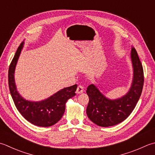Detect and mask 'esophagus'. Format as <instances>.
I'll use <instances>...</instances> for the list:
<instances>
[{
	"instance_id": "esophagus-1",
	"label": "esophagus",
	"mask_w": 155,
	"mask_h": 155,
	"mask_svg": "<svg viewBox=\"0 0 155 155\" xmlns=\"http://www.w3.org/2000/svg\"><path fill=\"white\" fill-rule=\"evenodd\" d=\"M83 86H81V85H78V87H77V93H78V94H80V93H82L83 92Z\"/></svg>"
}]
</instances>
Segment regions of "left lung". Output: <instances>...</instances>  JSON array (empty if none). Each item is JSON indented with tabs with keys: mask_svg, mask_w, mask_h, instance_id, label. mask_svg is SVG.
<instances>
[{
	"mask_svg": "<svg viewBox=\"0 0 155 155\" xmlns=\"http://www.w3.org/2000/svg\"><path fill=\"white\" fill-rule=\"evenodd\" d=\"M133 79L128 92L122 97L110 99L99 91L93 84L88 86L87 94L89 101L87 107L88 117L97 126H115L125 120L134 110L138 101L144 84V72L134 48L131 50Z\"/></svg>",
	"mask_w": 155,
	"mask_h": 155,
	"instance_id": "left-lung-1",
	"label": "left lung"
}]
</instances>
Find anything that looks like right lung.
<instances>
[{"instance_id":"1","label":"right lung","mask_w":155,"mask_h":155,"mask_svg":"<svg viewBox=\"0 0 155 155\" xmlns=\"http://www.w3.org/2000/svg\"><path fill=\"white\" fill-rule=\"evenodd\" d=\"M23 44L24 41L18 48L9 66L8 81L11 97L17 110L28 122L41 127L53 126L62 118L68 99L76 95L77 84L64 88L50 97L40 101H27L22 97L17 90L14 74Z\"/></svg>"}]
</instances>
